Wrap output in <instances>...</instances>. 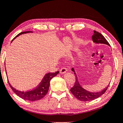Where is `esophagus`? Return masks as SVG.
<instances>
[{
    "label": "esophagus",
    "instance_id": "34e87169",
    "mask_svg": "<svg viewBox=\"0 0 123 123\" xmlns=\"http://www.w3.org/2000/svg\"><path fill=\"white\" fill-rule=\"evenodd\" d=\"M67 71V68H62V69H60V73L61 74H64L66 73V72Z\"/></svg>",
    "mask_w": 123,
    "mask_h": 123
}]
</instances>
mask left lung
<instances>
[{
    "label": "left lung",
    "instance_id": "1",
    "mask_svg": "<svg viewBox=\"0 0 123 123\" xmlns=\"http://www.w3.org/2000/svg\"><path fill=\"white\" fill-rule=\"evenodd\" d=\"M92 40H93V42L95 43H97V44L102 43V44H107L108 46H110V44H109V43L108 42V41L106 40L105 37L98 32L94 31V34L92 36ZM71 70H72L73 72H74L75 75L76 81H75L74 86L72 88H71L70 91L77 99H78L81 101H90L97 98L99 97L100 96H101L103 94L105 93V92L106 91L109 85L107 86V87L103 90L101 91L96 92H91L89 91L86 90L81 86L80 82L79 81V79L77 78L76 72H75L74 70V68H73L71 69Z\"/></svg>",
    "mask_w": 123,
    "mask_h": 123
}]
</instances>
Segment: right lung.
Wrapping results in <instances>:
<instances>
[{
    "instance_id": "obj_1",
    "label": "right lung",
    "mask_w": 123,
    "mask_h": 123,
    "mask_svg": "<svg viewBox=\"0 0 123 123\" xmlns=\"http://www.w3.org/2000/svg\"><path fill=\"white\" fill-rule=\"evenodd\" d=\"M32 32H33L32 31L22 32H21L19 34H18V35L14 38V39L16 38L17 37L19 36L20 35H22V34ZM14 39H12V41L14 40ZM12 41H11V42H12ZM59 74V71H56V72L54 73H47V74L45 75V76L43 78L42 80L41 81V82L39 83L36 88L32 90L29 91H21L16 90V88H14L11 85L9 80L8 83L9 85L10 86L11 88L13 91V92H14L16 94H17L18 96H19L20 98H21L30 101H38V100L42 99L43 97H44V96L46 95L49 90V87L50 85V81L53 77L55 76L56 75H57V74Z\"/></svg>"
}]
</instances>
